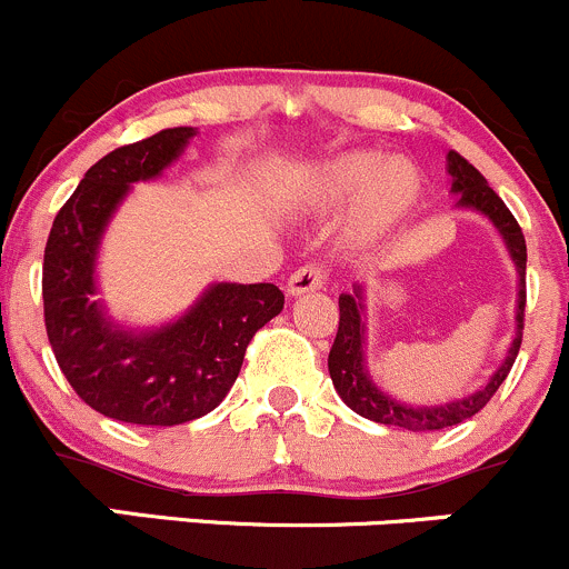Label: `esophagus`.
Returning <instances> with one entry per match:
<instances>
[{"label": "esophagus", "mask_w": 569, "mask_h": 569, "mask_svg": "<svg viewBox=\"0 0 569 569\" xmlns=\"http://www.w3.org/2000/svg\"><path fill=\"white\" fill-rule=\"evenodd\" d=\"M325 267L321 264H305L297 269L295 274L289 278V283H286V291H289V297H302L308 295V291H316L325 286Z\"/></svg>", "instance_id": "esophagus-1"}]
</instances>
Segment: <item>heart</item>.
Masks as SVG:
<instances>
[{
  "label": "heart",
  "mask_w": 569,
  "mask_h": 569,
  "mask_svg": "<svg viewBox=\"0 0 569 569\" xmlns=\"http://www.w3.org/2000/svg\"><path fill=\"white\" fill-rule=\"evenodd\" d=\"M302 193L319 209H335L355 198L346 229L357 242H376L415 209L422 179L406 160L381 163L373 152H346L310 169Z\"/></svg>",
  "instance_id": "heart-1"
}]
</instances>
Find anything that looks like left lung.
Returning a JSON list of instances; mask_svg holds the SVG:
<instances>
[{
  "label": "left lung",
  "mask_w": 569,
  "mask_h": 569,
  "mask_svg": "<svg viewBox=\"0 0 569 569\" xmlns=\"http://www.w3.org/2000/svg\"><path fill=\"white\" fill-rule=\"evenodd\" d=\"M447 171L452 177V193H458V207L477 209L482 212L490 223L496 226L501 239H505L507 250H510L512 261L518 269V308H516V321L518 332L512 338L510 351H507L505 362L499 365L490 381L482 390L471 392L463 400H450V403L441 406H409L400 403L392 395L381 392L379 387L370 381L368 370H365V321H362V286L357 283L351 295H340L338 308H340V321H338V335H335V343L330 349V376L332 385L338 390L343 403L351 411L365 417V420L381 422V426H395L415 430V433H426V430H441L452 428L458 422L475 417L482 406L493 398L496 390L501 387V381L510 373L512 362H516L518 349H521L523 338V308H526V239L518 220L512 218V212L507 209L505 201L496 196L493 188H488L486 177L475 169L466 158L452 149L447 154Z\"/></svg>",
  "instance_id": "1"
}]
</instances>
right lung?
Here are the masks:
<instances>
[{"label":"right lung","mask_w":569,"mask_h":569,"mask_svg":"<svg viewBox=\"0 0 569 569\" xmlns=\"http://www.w3.org/2000/svg\"><path fill=\"white\" fill-rule=\"evenodd\" d=\"M196 136L169 128L100 158L53 218L43 313L53 357L76 395L130 426H182L209 415L242 368L250 338L283 310L274 283H214L160 330H122L94 300L100 239L130 184L163 174Z\"/></svg>","instance_id":"right-lung-1"}]
</instances>
